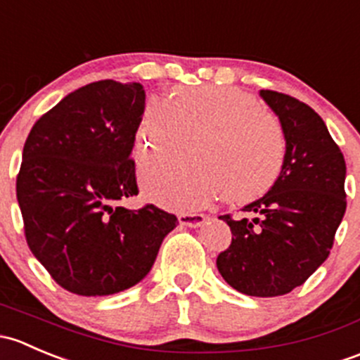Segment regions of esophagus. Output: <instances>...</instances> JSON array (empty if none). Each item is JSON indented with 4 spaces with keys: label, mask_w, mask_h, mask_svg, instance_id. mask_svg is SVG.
<instances>
[{
    "label": "esophagus",
    "mask_w": 360,
    "mask_h": 360,
    "mask_svg": "<svg viewBox=\"0 0 360 360\" xmlns=\"http://www.w3.org/2000/svg\"><path fill=\"white\" fill-rule=\"evenodd\" d=\"M179 220L185 227H199V225L205 224L206 217L201 213H180Z\"/></svg>",
    "instance_id": "obj_1"
}]
</instances>
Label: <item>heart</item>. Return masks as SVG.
Instances as JSON below:
<instances>
[{
	"instance_id": "b5f03b06",
	"label": "heart",
	"mask_w": 360,
	"mask_h": 360,
	"mask_svg": "<svg viewBox=\"0 0 360 360\" xmlns=\"http://www.w3.org/2000/svg\"><path fill=\"white\" fill-rule=\"evenodd\" d=\"M188 139H198V161L166 159L140 168L143 192L158 205L194 210L220 195L246 205L265 195L286 165L283 124L240 88H176L173 102L147 100L135 142L140 161L180 155Z\"/></svg>"
}]
</instances>
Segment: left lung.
<instances>
[{
	"label": "left lung",
	"mask_w": 360,
	"mask_h": 360,
	"mask_svg": "<svg viewBox=\"0 0 360 360\" xmlns=\"http://www.w3.org/2000/svg\"><path fill=\"white\" fill-rule=\"evenodd\" d=\"M260 95L286 131V165L262 199L243 207L253 220L220 217L232 240L217 266L234 290L269 298L302 286L329 257L347 210V166L312 107L279 91Z\"/></svg>",
	"instance_id": "1"
}]
</instances>
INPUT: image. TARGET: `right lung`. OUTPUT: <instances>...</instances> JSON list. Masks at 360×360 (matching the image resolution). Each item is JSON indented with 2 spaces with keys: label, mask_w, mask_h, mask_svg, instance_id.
I'll list each match as a JSON object with an SVG mask.
<instances>
[{
  "label": "right lung",
  "mask_w": 360,
  "mask_h": 360,
  "mask_svg": "<svg viewBox=\"0 0 360 360\" xmlns=\"http://www.w3.org/2000/svg\"><path fill=\"white\" fill-rule=\"evenodd\" d=\"M146 109L140 83L95 81L44 112L29 133L17 201L29 250L74 295H114L153 269L179 220L139 194L131 149Z\"/></svg>",
  "instance_id": "right-lung-1"
}]
</instances>
